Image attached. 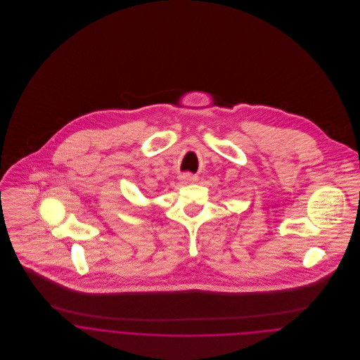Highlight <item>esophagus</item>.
Instances as JSON below:
<instances>
[{
	"instance_id": "34e87169",
	"label": "esophagus",
	"mask_w": 360,
	"mask_h": 360,
	"mask_svg": "<svg viewBox=\"0 0 360 360\" xmlns=\"http://www.w3.org/2000/svg\"><path fill=\"white\" fill-rule=\"evenodd\" d=\"M179 179L183 184H191V183L198 181V177L194 176V174H190V173H183V174H180Z\"/></svg>"
}]
</instances>
